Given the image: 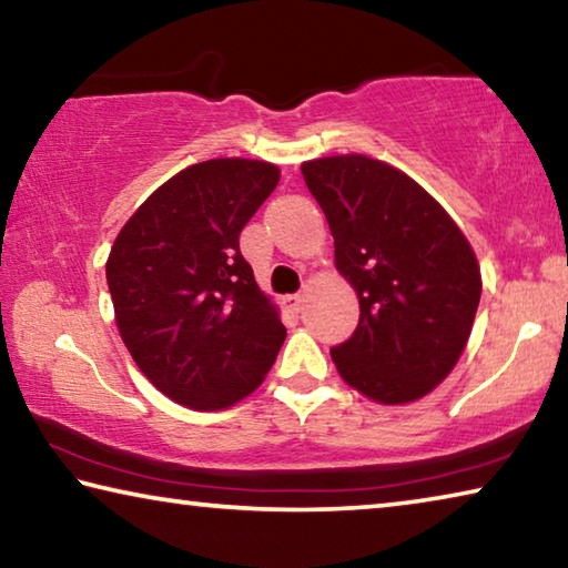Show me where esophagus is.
I'll use <instances>...</instances> for the list:
<instances>
[{"label": "esophagus", "mask_w": 568, "mask_h": 568, "mask_svg": "<svg viewBox=\"0 0 568 568\" xmlns=\"http://www.w3.org/2000/svg\"><path fill=\"white\" fill-rule=\"evenodd\" d=\"M303 297H305L303 293H293V295H287V297H285V303L291 305L293 311H301V305H303Z\"/></svg>", "instance_id": "esophagus-1"}]
</instances>
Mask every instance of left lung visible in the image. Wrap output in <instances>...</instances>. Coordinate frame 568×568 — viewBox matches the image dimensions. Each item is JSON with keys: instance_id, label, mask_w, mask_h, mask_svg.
I'll list each match as a JSON object with an SVG mask.
<instances>
[{"instance_id": "obj_1", "label": "left lung", "mask_w": 568, "mask_h": 568, "mask_svg": "<svg viewBox=\"0 0 568 568\" xmlns=\"http://www.w3.org/2000/svg\"><path fill=\"white\" fill-rule=\"evenodd\" d=\"M335 240V267L361 303L358 328L331 348L341 378L398 406L426 396L464 353L480 301L466 235L406 172L365 155L303 162Z\"/></svg>"}]
</instances>
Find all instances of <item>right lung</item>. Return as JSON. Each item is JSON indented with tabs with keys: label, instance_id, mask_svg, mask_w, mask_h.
Here are the masks:
<instances>
[{
	"label": "right lung",
	"instance_id": "1",
	"mask_svg": "<svg viewBox=\"0 0 568 568\" xmlns=\"http://www.w3.org/2000/svg\"><path fill=\"white\" fill-rule=\"evenodd\" d=\"M281 180L263 160L180 170L124 223L108 257L114 321L158 390L192 410L250 396L285 341L275 303L240 253V233Z\"/></svg>",
	"mask_w": 568,
	"mask_h": 568
}]
</instances>
